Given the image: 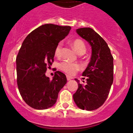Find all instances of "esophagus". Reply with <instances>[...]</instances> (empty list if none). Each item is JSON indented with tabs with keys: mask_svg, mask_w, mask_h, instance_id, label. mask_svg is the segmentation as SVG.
Returning <instances> with one entry per match:
<instances>
[{
	"mask_svg": "<svg viewBox=\"0 0 133 133\" xmlns=\"http://www.w3.org/2000/svg\"><path fill=\"white\" fill-rule=\"evenodd\" d=\"M66 78H67V80H70L73 78V77L71 76H69V75H66Z\"/></svg>",
	"mask_w": 133,
	"mask_h": 133,
	"instance_id": "1",
	"label": "esophagus"
}]
</instances>
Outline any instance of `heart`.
I'll return each instance as SVG.
<instances>
[{
  "label": "heart",
  "instance_id": "b5f03b06",
  "mask_svg": "<svg viewBox=\"0 0 133 133\" xmlns=\"http://www.w3.org/2000/svg\"><path fill=\"white\" fill-rule=\"evenodd\" d=\"M72 45L78 54L82 55L86 51V45L82 40L79 38L74 40L72 42ZM62 49V43L60 42L55 49V55L57 57H60L61 55ZM58 68L60 70L65 72L67 74L74 75L81 69V65L78 63H73L67 60H64L59 64Z\"/></svg>",
  "mask_w": 133,
  "mask_h": 133
}]
</instances>
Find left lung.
Masks as SVG:
<instances>
[{"label":"left lung","instance_id":"obj_1","mask_svg":"<svg viewBox=\"0 0 133 133\" xmlns=\"http://www.w3.org/2000/svg\"><path fill=\"white\" fill-rule=\"evenodd\" d=\"M76 32L91 45L92 55L82 73L87 77V84L75 79L78 88L73 100L82 109L92 111L101 107L108 97L113 82V57L106 42L91 28H79Z\"/></svg>","mask_w":133,"mask_h":133}]
</instances>
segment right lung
Returning a JSON list of instances; mask_svg holds the SVG:
<instances>
[{
    "label": "right lung",
    "mask_w": 133,
    "mask_h": 133,
    "mask_svg": "<svg viewBox=\"0 0 133 133\" xmlns=\"http://www.w3.org/2000/svg\"><path fill=\"white\" fill-rule=\"evenodd\" d=\"M71 29L47 24L31 32L22 43L16 58L17 85L22 99L32 108L53 106L66 84V76L62 72L56 71L52 80L45 73L54 62L55 47Z\"/></svg>",
    "instance_id": "right-lung-1"
}]
</instances>
